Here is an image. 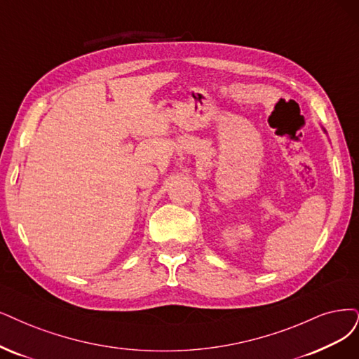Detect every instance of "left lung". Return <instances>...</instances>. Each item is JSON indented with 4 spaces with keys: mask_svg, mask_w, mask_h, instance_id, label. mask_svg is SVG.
Returning a JSON list of instances; mask_svg holds the SVG:
<instances>
[{
    "mask_svg": "<svg viewBox=\"0 0 359 359\" xmlns=\"http://www.w3.org/2000/svg\"><path fill=\"white\" fill-rule=\"evenodd\" d=\"M323 130H324V133H327V131H325V128H323Z\"/></svg>",
    "mask_w": 359,
    "mask_h": 359,
    "instance_id": "obj_1",
    "label": "left lung"
}]
</instances>
